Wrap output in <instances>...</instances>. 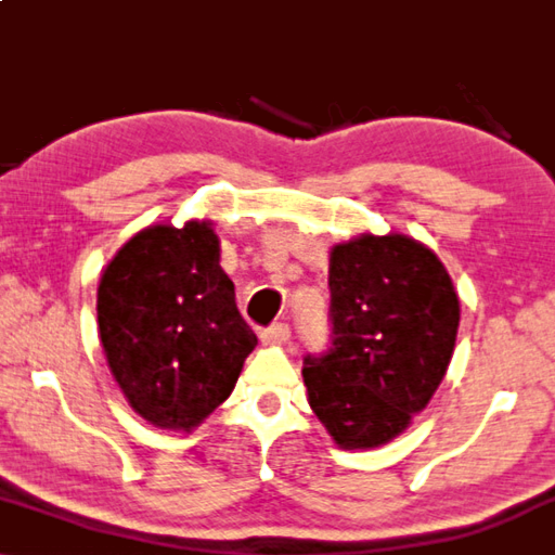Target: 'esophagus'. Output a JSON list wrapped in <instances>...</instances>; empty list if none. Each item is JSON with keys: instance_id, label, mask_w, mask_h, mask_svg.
I'll list each match as a JSON object with an SVG mask.
<instances>
[{"instance_id": "obj_1", "label": "esophagus", "mask_w": 555, "mask_h": 555, "mask_svg": "<svg viewBox=\"0 0 555 555\" xmlns=\"http://www.w3.org/2000/svg\"><path fill=\"white\" fill-rule=\"evenodd\" d=\"M260 337L266 345H285L289 339V327L285 325V322H275V325L262 330Z\"/></svg>"}]
</instances>
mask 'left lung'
Wrapping results in <instances>:
<instances>
[{
	"label": "left lung",
	"mask_w": 555,
	"mask_h": 555,
	"mask_svg": "<svg viewBox=\"0 0 555 555\" xmlns=\"http://www.w3.org/2000/svg\"><path fill=\"white\" fill-rule=\"evenodd\" d=\"M327 352L307 354L312 412L343 449L402 434L444 379L459 330L447 268L406 235H360L330 255Z\"/></svg>",
	"instance_id": "obj_1"
}]
</instances>
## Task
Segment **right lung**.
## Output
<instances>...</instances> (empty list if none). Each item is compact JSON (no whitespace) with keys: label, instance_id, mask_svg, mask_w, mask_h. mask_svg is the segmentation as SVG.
<instances>
[{"label":"right lung","instance_id":"1","mask_svg":"<svg viewBox=\"0 0 555 555\" xmlns=\"http://www.w3.org/2000/svg\"><path fill=\"white\" fill-rule=\"evenodd\" d=\"M210 223L151 225L101 275L96 312L106 362L135 414L191 431L223 404L258 337L218 266Z\"/></svg>","mask_w":555,"mask_h":555}]
</instances>
